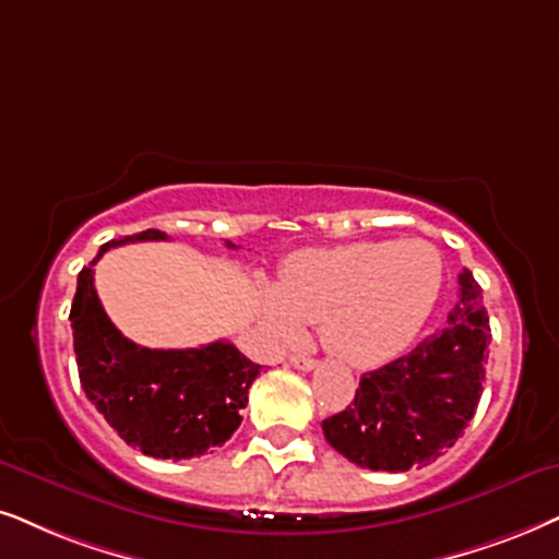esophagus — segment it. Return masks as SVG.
<instances>
[{
    "instance_id": "obj_1",
    "label": "esophagus",
    "mask_w": 559,
    "mask_h": 559,
    "mask_svg": "<svg viewBox=\"0 0 559 559\" xmlns=\"http://www.w3.org/2000/svg\"><path fill=\"white\" fill-rule=\"evenodd\" d=\"M288 361H292L294 369H299V371H312L317 366L314 358H309V356H292Z\"/></svg>"
}]
</instances>
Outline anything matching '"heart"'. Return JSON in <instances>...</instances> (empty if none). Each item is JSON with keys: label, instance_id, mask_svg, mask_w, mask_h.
I'll return each instance as SVG.
<instances>
[{"label": "heart", "instance_id": "1", "mask_svg": "<svg viewBox=\"0 0 559 559\" xmlns=\"http://www.w3.org/2000/svg\"><path fill=\"white\" fill-rule=\"evenodd\" d=\"M443 284L441 252L426 239L353 242L286 260L278 292L263 294L267 335L286 343L322 322V343L350 366H381L418 337Z\"/></svg>", "mask_w": 559, "mask_h": 559}]
</instances>
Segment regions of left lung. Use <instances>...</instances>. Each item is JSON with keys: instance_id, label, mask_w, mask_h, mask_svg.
Masks as SVG:
<instances>
[{"instance_id": "left-lung-1", "label": "left lung", "mask_w": 559, "mask_h": 559, "mask_svg": "<svg viewBox=\"0 0 559 559\" xmlns=\"http://www.w3.org/2000/svg\"><path fill=\"white\" fill-rule=\"evenodd\" d=\"M490 320L467 267L447 328L407 356L366 371L343 413L322 420L324 438L348 462L373 472L426 467L469 426L483 397Z\"/></svg>"}]
</instances>
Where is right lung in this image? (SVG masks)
Returning a JSON list of instances; mask_svg holds the SVG:
<instances>
[{
	"mask_svg": "<svg viewBox=\"0 0 559 559\" xmlns=\"http://www.w3.org/2000/svg\"><path fill=\"white\" fill-rule=\"evenodd\" d=\"M157 239H167L165 231L146 229L105 242L80 271L69 320L82 390L97 413L141 454L178 462L229 441L263 366L227 341L186 350L144 348L110 322L97 299L92 265L110 247Z\"/></svg>",
	"mask_w": 559,
	"mask_h": 559,
	"instance_id": "1",
	"label": "right lung"
}]
</instances>
